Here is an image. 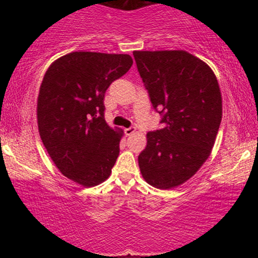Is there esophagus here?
<instances>
[{"instance_id":"1","label":"esophagus","mask_w":258,"mask_h":258,"mask_svg":"<svg viewBox=\"0 0 258 258\" xmlns=\"http://www.w3.org/2000/svg\"><path fill=\"white\" fill-rule=\"evenodd\" d=\"M136 132V127H128V128H125V133H126V136H131V135H133V133Z\"/></svg>"}]
</instances>
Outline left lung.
Segmentation results:
<instances>
[{
  "label": "left lung",
  "instance_id": "8db88e82",
  "mask_svg": "<svg viewBox=\"0 0 258 258\" xmlns=\"http://www.w3.org/2000/svg\"><path fill=\"white\" fill-rule=\"evenodd\" d=\"M133 57L162 116V128L147 133L141 173L155 188H176L211 154L222 120L220 86L211 68L185 51H135Z\"/></svg>",
  "mask_w": 258,
  "mask_h": 258
}]
</instances>
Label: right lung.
Segmentation results:
<instances>
[{
	"label": "right lung",
	"mask_w": 258,
	"mask_h": 258,
	"mask_svg": "<svg viewBox=\"0 0 258 258\" xmlns=\"http://www.w3.org/2000/svg\"><path fill=\"white\" fill-rule=\"evenodd\" d=\"M128 54L72 52L49 65L40 86V137L58 170L90 188L104 182L120 153L123 132L104 120V94L128 72Z\"/></svg>",
	"instance_id": "right-lung-1"
}]
</instances>
